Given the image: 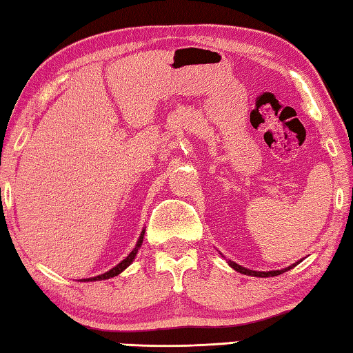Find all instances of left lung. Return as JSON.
<instances>
[{
    "mask_svg": "<svg viewBox=\"0 0 353 353\" xmlns=\"http://www.w3.org/2000/svg\"><path fill=\"white\" fill-rule=\"evenodd\" d=\"M228 264L231 265L236 272L243 273V275L259 276V278H268V276H278V275H281V273L290 270V268H294L295 265L300 264V261H299V262H295V264H292V265H289L288 268H283V270H270V272H254V270H250V268H245V267L239 265V264H236V262H232V261H228Z\"/></svg>",
    "mask_w": 353,
    "mask_h": 353,
    "instance_id": "8db88e82",
    "label": "left lung"
}]
</instances>
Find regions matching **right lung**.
<instances>
[{
	"mask_svg": "<svg viewBox=\"0 0 353 353\" xmlns=\"http://www.w3.org/2000/svg\"><path fill=\"white\" fill-rule=\"evenodd\" d=\"M143 237H144V229H143L141 236H139V239H138V242H137V245H135V248L132 250V253L128 254L124 261H121L119 264H117L116 267L111 268V270L105 272L103 275H99V276H94V278H86V279H83V281H102V279H110V278L117 276V275H119V273L124 272L125 268L132 264L133 259H135V256H137V253H138V250H139V247H141V243H143Z\"/></svg>",
	"mask_w": 353,
	"mask_h": 353,
	"instance_id": "1",
	"label": "right lung"
}]
</instances>
